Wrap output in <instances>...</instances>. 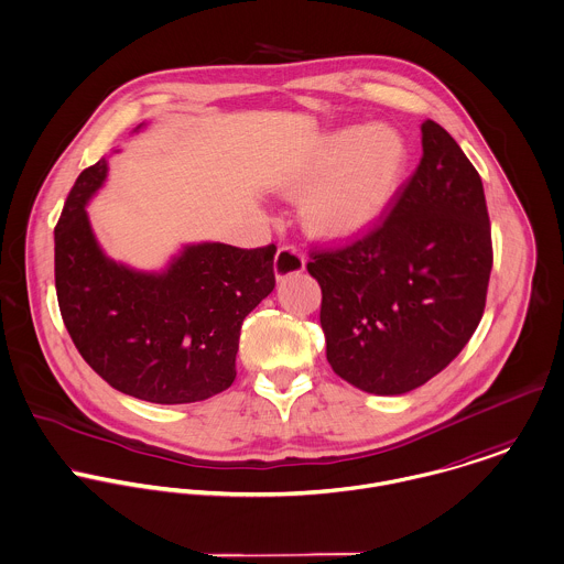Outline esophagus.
<instances>
[{
  "label": "esophagus",
  "mask_w": 564,
  "mask_h": 564,
  "mask_svg": "<svg viewBox=\"0 0 564 564\" xmlns=\"http://www.w3.org/2000/svg\"><path fill=\"white\" fill-rule=\"evenodd\" d=\"M305 270V254L296 246H281L274 257L276 279H285Z\"/></svg>",
  "instance_id": "obj_1"
}]
</instances>
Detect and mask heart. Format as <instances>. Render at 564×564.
<instances>
[{
  "label": "heart",
  "mask_w": 564,
  "mask_h": 564,
  "mask_svg": "<svg viewBox=\"0 0 564 564\" xmlns=\"http://www.w3.org/2000/svg\"><path fill=\"white\" fill-rule=\"evenodd\" d=\"M408 163L403 137L388 126H346L318 137L294 165L288 189H310L305 218L321 235L344 237L379 220Z\"/></svg>",
  "instance_id": "1"
}]
</instances>
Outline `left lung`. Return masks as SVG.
<instances>
[{"instance_id":"left-lung-1","label":"left lung","mask_w":564,"mask_h":564,"mask_svg":"<svg viewBox=\"0 0 564 564\" xmlns=\"http://www.w3.org/2000/svg\"><path fill=\"white\" fill-rule=\"evenodd\" d=\"M423 159L368 232L314 248L334 372L370 394H405L445 370L475 334L492 268L477 170L449 132L421 126Z\"/></svg>"}]
</instances>
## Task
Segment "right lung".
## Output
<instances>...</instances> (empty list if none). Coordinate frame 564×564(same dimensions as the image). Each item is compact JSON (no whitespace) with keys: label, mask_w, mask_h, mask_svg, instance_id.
Returning a JSON list of instances; mask_svg holds the SVG:
<instances>
[{"label":"right lung","mask_w":564,"mask_h":564,"mask_svg":"<svg viewBox=\"0 0 564 564\" xmlns=\"http://www.w3.org/2000/svg\"><path fill=\"white\" fill-rule=\"evenodd\" d=\"M107 178L87 167L54 228V279L63 323L85 361L115 390L176 405L235 381L243 318L274 290L276 246H187L161 274L105 257L85 205Z\"/></svg>","instance_id":"add662e5"}]
</instances>
